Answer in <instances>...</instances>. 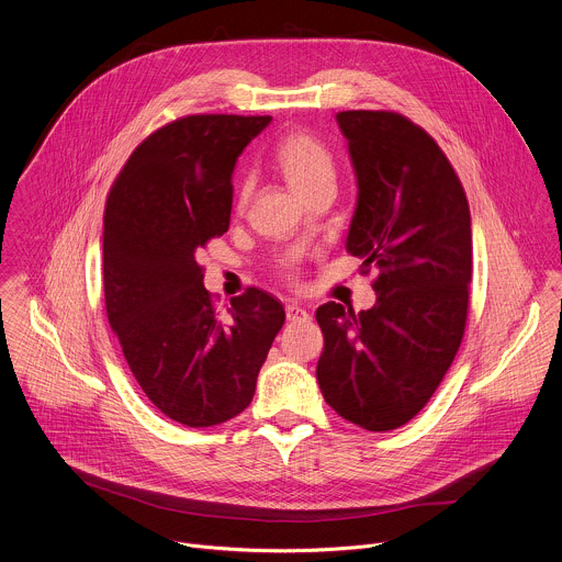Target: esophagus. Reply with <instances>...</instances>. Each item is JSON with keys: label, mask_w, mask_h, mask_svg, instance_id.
<instances>
[{"label": "esophagus", "mask_w": 562, "mask_h": 562, "mask_svg": "<svg viewBox=\"0 0 562 562\" xmlns=\"http://www.w3.org/2000/svg\"><path fill=\"white\" fill-rule=\"evenodd\" d=\"M285 316H288V321H292V323H301V321H310V314L301 307V305H296V303H290V305H285Z\"/></svg>", "instance_id": "esophagus-1"}]
</instances>
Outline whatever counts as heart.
<instances>
[{
	"label": "heart",
	"mask_w": 562,
	"mask_h": 562,
	"mask_svg": "<svg viewBox=\"0 0 562 562\" xmlns=\"http://www.w3.org/2000/svg\"><path fill=\"white\" fill-rule=\"evenodd\" d=\"M274 162L285 182L305 200L321 187L334 184L336 165L331 151L307 132L283 136L274 149ZM250 184L241 187V200L248 198Z\"/></svg>",
	"instance_id": "obj_1"
}]
</instances>
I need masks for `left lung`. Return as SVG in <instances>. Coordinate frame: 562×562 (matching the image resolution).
Returning <instances> with one entry per match:
<instances>
[{
    "label": "left lung",
    "mask_w": 562,
    "mask_h": 562,
    "mask_svg": "<svg viewBox=\"0 0 562 562\" xmlns=\"http://www.w3.org/2000/svg\"><path fill=\"white\" fill-rule=\"evenodd\" d=\"M356 173L345 248L375 268L371 310L325 303L316 380L367 430H393L430 400L463 338L472 277L470 209L437 143L393 112H340Z\"/></svg>",
    "instance_id": "1"
}]
</instances>
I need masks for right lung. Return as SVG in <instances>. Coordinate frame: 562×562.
I'll return each mask as SVG.
<instances>
[{
    "label": "right lung",
    "instance_id": "right-lung-1",
    "mask_svg": "<svg viewBox=\"0 0 562 562\" xmlns=\"http://www.w3.org/2000/svg\"><path fill=\"white\" fill-rule=\"evenodd\" d=\"M270 116L200 114L151 134L119 173L103 220L108 318L145 395L206 428L239 415L285 310L250 288L213 310L198 252L231 226L237 158Z\"/></svg>",
    "mask_w": 562,
    "mask_h": 562
}]
</instances>
